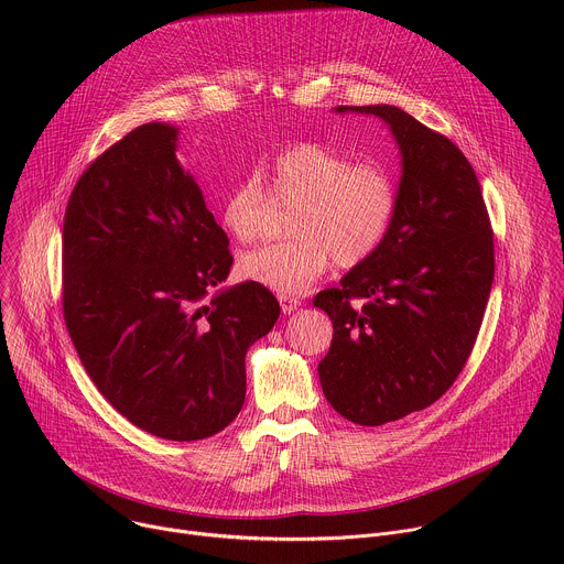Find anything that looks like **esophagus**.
<instances>
[{"label":"esophagus","mask_w":564,"mask_h":564,"mask_svg":"<svg viewBox=\"0 0 564 564\" xmlns=\"http://www.w3.org/2000/svg\"><path fill=\"white\" fill-rule=\"evenodd\" d=\"M279 303H281L283 314H290V312H294L301 305V299L299 296H290V294H279Z\"/></svg>","instance_id":"1"}]
</instances>
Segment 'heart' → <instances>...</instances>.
<instances>
[{
    "instance_id": "obj_1",
    "label": "heart",
    "mask_w": 564,
    "mask_h": 564,
    "mask_svg": "<svg viewBox=\"0 0 564 564\" xmlns=\"http://www.w3.org/2000/svg\"><path fill=\"white\" fill-rule=\"evenodd\" d=\"M274 196L301 200L292 218L296 238L268 243L240 257V274L279 294H301L335 261L355 268L390 234L399 189L388 167L352 160L326 144L296 142L279 151L268 172ZM265 187L257 176L240 181L223 200V227L240 243L257 238Z\"/></svg>"
}]
</instances>
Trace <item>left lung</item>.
<instances>
[{"label": "left lung", "instance_id": "1", "mask_svg": "<svg viewBox=\"0 0 564 564\" xmlns=\"http://www.w3.org/2000/svg\"><path fill=\"white\" fill-rule=\"evenodd\" d=\"M383 120L399 147V205L381 248L312 303L333 344L318 364L330 406L381 426L437 401L462 372L494 285V231L466 155L392 105L337 107Z\"/></svg>", "mask_w": 564, "mask_h": 564}]
</instances>
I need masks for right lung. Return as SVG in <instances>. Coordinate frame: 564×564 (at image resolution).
I'll return each instance as SVG.
<instances>
[{
  "label": "right lung",
  "instance_id": "obj_1",
  "mask_svg": "<svg viewBox=\"0 0 564 564\" xmlns=\"http://www.w3.org/2000/svg\"><path fill=\"white\" fill-rule=\"evenodd\" d=\"M176 149L174 124L149 122L79 176L64 214L62 305L109 404L155 437L194 442L243 409L248 348L281 307L254 281L218 288L229 240Z\"/></svg>",
  "mask_w": 564,
  "mask_h": 564
}]
</instances>
